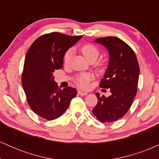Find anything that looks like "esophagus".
Masks as SVG:
<instances>
[{
  "label": "esophagus",
  "mask_w": 159,
  "mask_h": 159,
  "mask_svg": "<svg viewBox=\"0 0 159 159\" xmlns=\"http://www.w3.org/2000/svg\"><path fill=\"white\" fill-rule=\"evenodd\" d=\"M78 93L79 94L80 96H87V92H83V91H81V90H78Z\"/></svg>",
  "instance_id": "obj_1"
}]
</instances>
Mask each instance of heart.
I'll return each instance as SVG.
<instances>
[{
    "mask_svg": "<svg viewBox=\"0 0 159 159\" xmlns=\"http://www.w3.org/2000/svg\"><path fill=\"white\" fill-rule=\"evenodd\" d=\"M81 52L84 56L87 58V61H90L91 59H97L98 54H99V51L94 45L91 44L84 45L81 48ZM72 49H69L63 56V62L65 64H69L71 61V58L72 56ZM93 76L91 74H79L75 77L76 84L81 88H87L88 87V83L90 81L93 79Z\"/></svg>",
    "mask_w": 159,
    "mask_h": 159,
    "instance_id": "obj_1",
    "label": "heart"
}]
</instances>
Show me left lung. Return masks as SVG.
<instances>
[{
    "label": "left lung",
    "instance_id": "1",
    "mask_svg": "<svg viewBox=\"0 0 159 159\" xmlns=\"http://www.w3.org/2000/svg\"><path fill=\"white\" fill-rule=\"evenodd\" d=\"M94 43L107 49L109 62L100 87L110 89L108 97L96 96L98 103L93 113L102 123L119 120L127 113L137 93L140 69L134 52L125 42L114 36L98 38Z\"/></svg>",
    "mask_w": 159,
    "mask_h": 159
}]
</instances>
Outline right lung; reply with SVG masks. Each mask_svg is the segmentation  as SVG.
<instances>
[{"label": "right lung", "mask_w": 159, "mask_h": 159, "mask_svg": "<svg viewBox=\"0 0 159 159\" xmlns=\"http://www.w3.org/2000/svg\"><path fill=\"white\" fill-rule=\"evenodd\" d=\"M81 37L51 33L38 38L27 51L21 81L30 108L41 117L61 116L77 94L71 87L59 88L53 73L63 67L64 54Z\"/></svg>", "instance_id": "right-lung-1"}]
</instances>
